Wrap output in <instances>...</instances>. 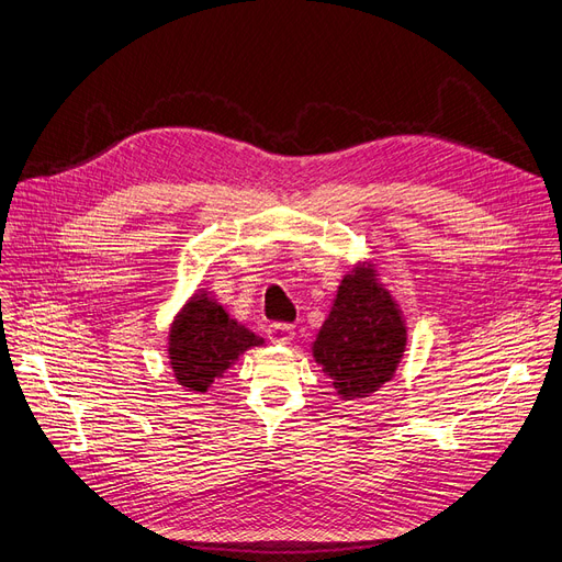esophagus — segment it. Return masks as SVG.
<instances>
[{"label": "esophagus", "mask_w": 562, "mask_h": 562, "mask_svg": "<svg viewBox=\"0 0 562 562\" xmlns=\"http://www.w3.org/2000/svg\"><path fill=\"white\" fill-rule=\"evenodd\" d=\"M296 336V328L292 324H270L268 326V338L276 345H289Z\"/></svg>", "instance_id": "esophagus-1"}]
</instances>
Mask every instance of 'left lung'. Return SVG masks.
Wrapping results in <instances>:
<instances>
[{
	"mask_svg": "<svg viewBox=\"0 0 562 562\" xmlns=\"http://www.w3.org/2000/svg\"><path fill=\"white\" fill-rule=\"evenodd\" d=\"M405 349L403 310L380 280L378 263H355L342 276L330 313L317 330L315 363L334 382L340 401H357L396 378Z\"/></svg>",
	"mask_w": 562,
	"mask_h": 562,
	"instance_id": "8db88e82",
	"label": "left lung"
}]
</instances>
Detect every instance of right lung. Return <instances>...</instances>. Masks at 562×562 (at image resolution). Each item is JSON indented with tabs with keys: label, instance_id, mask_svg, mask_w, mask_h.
<instances>
[{
	"label": "right lung",
	"instance_id": "1",
	"mask_svg": "<svg viewBox=\"0 0 562 562\" xmlns=\"http://www.w3.org/2000/svg\"><path fill=\"white\" fill-rule=\"evenodd\" d=\"M261 345L263 338L228 315L211 289H196L169 326L166 357L184 391L205 393L247 349Z\"/></svg>",
	"mask_w": 562,
	"mask_h": 562
}]
</instances>
